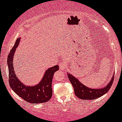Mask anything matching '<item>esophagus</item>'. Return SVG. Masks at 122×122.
Here are the masks:
<instances>
[{
    "instance_id": "obj_1",
    "label": "esophagus",
    "mask_w": 122,
    "mask_h": 122,
    "mask_svg": "<svg viewBox=\"0 0 122 122\" xmlns=\"http://www.w3.org/2000/svg\"><path fill=\"white\" fill-rule=\"evenodd\" d=\"M66 62L65 61H62L59 63V66H60V68L62 70H64L66 69Z\"/></svg>"
}]
</instances>
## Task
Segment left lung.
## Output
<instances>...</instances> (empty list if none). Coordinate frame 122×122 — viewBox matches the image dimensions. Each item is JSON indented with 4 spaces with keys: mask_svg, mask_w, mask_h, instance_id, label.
<instances>
[{
    "mask_svg": "<svg viewBox=\"0 0 122 122\" xmlns=\"http://www.w3.org/2000/svg\"><path fill=\"white\" fill-rule=\"evenodd\" d=\"M68 77L69 80L72 85L76 96L80 99L83 100H93L100 97L103 95L105 94L109 90L112 86L114 81V73L111 79L109 81L107 85L103 88H91L87 86L84 85L79 81V79L75 77L74 76L68 72Z\"/></svg>",
    "mask_w": 122,
    "mask_h": 122,
    "instance_id": "obj_1",
    "label": "left lung"
}]
</instances>
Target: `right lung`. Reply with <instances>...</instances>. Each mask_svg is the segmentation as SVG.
<instances>
[{
  "label": "right lung",
  "mask_w": 122,
  "mask_h": 122,
  "mask_svg": "<svg viewBox=\"0 0 122 122\" xmlns=\"http://www.w3.org/2000/svg\"><path fill=\"white\" fill-rule=\"evenodd\" d=\"M20 37L16 40L7 59L9 71V83L13 91L25 101L32 103H42L48 101L52 97V81L53 75L59 70V66L55 65L46 70L42 80L33 86H27L18 79L14 71L13 59L15 50L19 45Z\"/></svg>",
  "instance_id": "1"
}]
</instances>
